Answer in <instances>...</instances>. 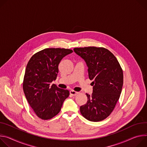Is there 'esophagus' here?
<instances>
[{
	"label": "esophagus",
	"instance_id": "obj_1",
	"mask_svg": "<svg viewBox=\"0 0 147 147\" xmlns=\"http://www.w3.org/2000/svg\"><path fill=\"white\" fill-rule=\"evenodd\" d=\"M69 93H70L71 95H72V96H76V95L79 93V92H75V91H74V90H71V91L69 92Z\"/></svg>",
	"mask_w": 147,
	"mask_h": 147
}]
</instances>
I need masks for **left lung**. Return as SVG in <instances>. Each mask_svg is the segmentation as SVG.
Returning a JSON list of instances; mask_svg holds the SVG:
<instances>
[{"instance_id":"1","label":"left lung","mask_w":147,"mask_h":147,"mask_svg":"<svg viewBox=\"0 0 147 147\" xmlns=\"http://www.w3.org/2000/svg\"><path fill=\"white\" fill-rule=\"evenodd\" d=\"M74 51L86 62L89 78L93 80V93H86L88 101L80 107V113L90 121L103 120L119 99L123 85L122 69L115 56L106 48L89 47Z\"/></svg>"}]
</instances>
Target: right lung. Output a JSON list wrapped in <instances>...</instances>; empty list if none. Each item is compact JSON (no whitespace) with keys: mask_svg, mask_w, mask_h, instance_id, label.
<instances>
[{"mask_svg":"<svg viewBox=\"0 0 147 147\" xmlns=\"http://www.w3.org/2000/svg\"><path fill=\"white\" fill-rule=\"evenodd\" d=\"M73 53L65 48H45L32 55L25 71L23 88L36 115L42 120L54 117L60 111L69 92L51 85L58 73L61 59Z\"/></svg>","mask_w":147,"mask_h":147,"instance_id":"add662e5","label":"right lung"}]
</instances>
